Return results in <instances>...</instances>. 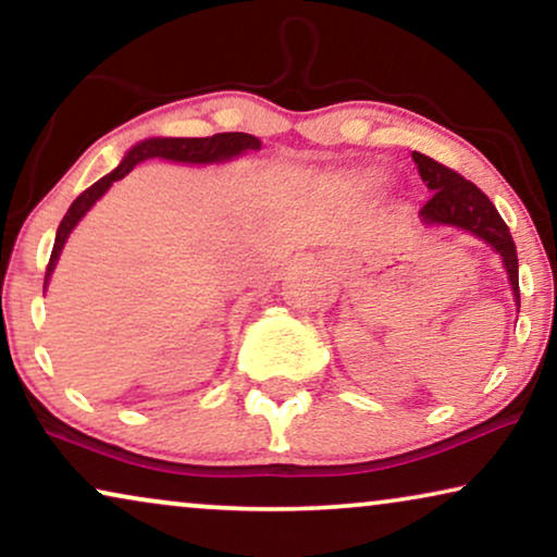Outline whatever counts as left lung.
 Masks as SVG:
<instances>
[{"label": "left lung", "instance_id": "8db88e82", "mask_svg": "<svg viewBox=\"0 0 557 557\" xmlns=\"http://www.w3.org/2000/svg\"><path fill=\"white\" fill-rule=\"evenodd\" d=\"M413 163H417L419 176L432 189V199L421 207L419 216L421 222L429 226H457V230L472 232L474 237L495 249L503 257V264L510 275L512 295L517 308H520V282H517V249L512 242V234L507 230L505 219L499 216L495 203L487 199V194L476 189L472 182L457 171L444 166L429 156L413 151Z\"/></svg>", "mask_w": 557, "mask_h": 557}]
</instances>
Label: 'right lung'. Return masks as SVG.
<instances>
[{
    "mask_svg": "<svg viewBox=\"0 0 557 557\" xmlns=\"http://www.w3.org/2000/svg\"><path fill=\"white\" fill-rule=\"evenodd\" d=\"M260 138L249 136V133H214V136L207 138H146L140 140L125 153V159L119 163V169L111 171V174L100 178L85 189L81 197H77L73 203H70L67 214L62 216V222L58 226V234H54V247L50 255V262H47V272H45V287L47 280H50L54 264L60 260L62 247L70 237V232L75 230V224L81 222L92 203H96L103 194L111 189L113 182H119L125 174H131L133 166H138L140 161L148 159H166V161H176V163H219V161H230L234 156L245 153V151H257L260 148Z\"/></svg>",
    "mask_w": 557,
    "mask_h": 557,
    "instance_id": "right-lung-1",
    "label": "right lung"
}]
</instances>
